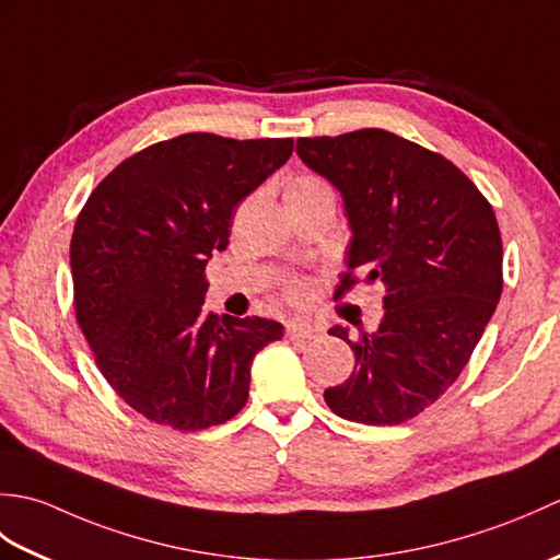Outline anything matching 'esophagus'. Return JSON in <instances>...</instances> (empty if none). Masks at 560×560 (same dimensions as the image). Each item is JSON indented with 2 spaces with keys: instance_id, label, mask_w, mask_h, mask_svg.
Wrapping results in <instances>:
<instances>
[{
  "instance_id": "34e87169",
  "label": "esophagus",
  "mask_w": 560,
  "mask_h": 560,
  "mask_svg": "<svg viewBox=\"0 0 560 560\" xmlns=\"http://www.w3.org/2000/svg\"><path fill=\"white\" fill-rule=\"evenodd\" d=\"M287 337L291 341H311V339H317L319 337V329L307 325V323H289L287 325Z\"/></svg>"
}]
</instances>
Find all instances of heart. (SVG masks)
I'll return each instance as SVG.
<instances>
[{"label":"heart","mask_w":560,"mask_h":560,"mask_svg":"<svg viewBox=\"0 0 560 560\" xmlns=\"http://www.w3.org/2000/svg\"><path fill=\"white\" fill-rule=\"evenodd\" d=\"M323 192H329V187H327L325 180H319V177H315V175H299L287 187V199H291V197H313V195H323ZM287 295L295 303H303V301H307V295H311V283L295 279L287 287Z\"/></svg>","instance_id":"b5f03b06"}]
</instances>
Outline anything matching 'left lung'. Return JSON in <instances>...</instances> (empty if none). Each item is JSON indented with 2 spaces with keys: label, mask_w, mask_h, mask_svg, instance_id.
Here are the masks:
<instances>
[{
  "label": "left lung",
  "mask_w": 560,
  "mask_h": 560,
  "mask_svg": "<svg viewBox=\"0 0 560 560\" xmlns=\"http://www.w3.org/2000/svg\"><path fill=\"white\" fill-rule=\"evenodd\" d=\"M295 151L341 192L351 225L341 287H385L377 329H329L355 365L325 389L327 407L365 425L409 421L459 377L501 301L493 207L455 163L385 129L303 137Z\"/></svg>",
  "instance_id": "8db88e82"
}]
</instances>
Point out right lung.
<instances>
[{
	"label": "right lung",
	"mask_w": 560,
	"mask_h": 560,
	"mask_svg": "<svg viewBox=\"0 0 560 560\" xmlns=\"http://www.w3.org/2000/svg\"><path fill=\"white\" fill-rule=\"evenodd\" d=\"M291 153L293 139L180 135L125 159L83 205L69 247L77 323L144 419L201 431L245 407L249 365L283 327L201 315L205 269L229 247L235 207Z\"/></svg>",
	"instance_id": "1"
}]
</instances>
